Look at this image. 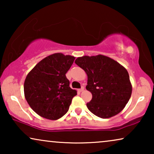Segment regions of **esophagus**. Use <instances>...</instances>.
I'll use <instances>...</instances> for the list:
<instances>
[{"mask_svg":"<svg viewBox=\"0 0 154 154\" xmlns=\"http://www.w3.org/2000/svg\"><path fill=\"white\" fill-rule=\"evenodd\" d=\"M84 89H85V88H84V87H82V88H81V89H79V90H78V91H79V92H83V91Z\"/></svg>","mask_w":154,"mask_h":154,"instance_id":"1","label":"esophagus"}]
</instances>
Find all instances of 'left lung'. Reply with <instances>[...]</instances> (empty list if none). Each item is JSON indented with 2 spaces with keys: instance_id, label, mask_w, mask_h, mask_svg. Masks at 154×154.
Masks as SVG:
<instances>
[{
  "instance_id": "obj_1",
  "label": "left lung",
  "mask_w": 154,
  "mask_h": 154,
  "mask_svg": "<svg viewBox=\"0 0 154 154\" xmlns=\"http://www.w3.org/2000/svg\"><path fill=\"white\" fill-rule=\"evenodd\" d=\"M88 76L86 89L92 98L87 107L102 119H109L125 108L132 94V84L125 67L103 54L83 56L75 60Z\"/></svg>"
}]
</instances>
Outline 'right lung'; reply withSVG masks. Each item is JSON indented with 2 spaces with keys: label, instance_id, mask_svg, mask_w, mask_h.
<instances>
[{
  "label": "right lung",
  "instance_id": "1",
  "mask_svg": "<svg viewBox=\"0 0 154 154\" xmlns=\"http://www.w3.org/2000/svg\"><path fill=\"white\" fill-rule=\"evenodd\" d=\"M75 58L62 53L50 54L27 74L24 84V97L40 116L57 120L68 111L77 91L69 87L66 73Z\"/></svg>",
  "mask_w": 154,
  "mask_h": 154
}]
</instances>
